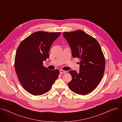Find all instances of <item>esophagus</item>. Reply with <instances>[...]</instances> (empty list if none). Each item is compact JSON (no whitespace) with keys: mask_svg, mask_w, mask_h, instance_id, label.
<instances>
[{"mask_svg":"<svg viewBox=\"0 0 122 122\" xmlns=\"http://www.w3.org/2000/svg\"><path fill=\"white\" fill-rule=\"evenodd\" d=\"M60 73L61 74H62V73H66V71L61 69V70H60Z\"/></svg>","mask_w":122,"mask_h":122,"instance_id":"esophagus-1","label":"esophagus"}]
</instances>
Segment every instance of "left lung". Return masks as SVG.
Returning <instances> with one entry per match:
<instances>
[{"instance_id":"left-lung-1","label":"left lung","mask_w":122,"mask_h":122,"mask_svg":"<svg viewBox=\"0 0 122 122\" xmlns=\"http://www.w3.org/2000/svg\"><path fill=\"white\" fill-rule=\"evenodd\" d=\"M74 58H79L80 70H70L72 80L69 89L76 94L85 95L94 90L103 76L105 61L98 42L84 31L78 30L64 32Z\"/></svg>"}]
</instances>
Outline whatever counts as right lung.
<instances>
[{
  "label": "right lung",
  "instance_id": "right-lung-1",
  "mask_svg": "<svg viewBox=\"0 0 122 122\" xmlns=\"http://www.w3.org/2000/svg\"><path fill=\"white\" fill-rule=\"evenodd\" d=\"M60 32H34L20 42L17 50L15 67L23 88L30 94L40 96L49 92L58 78V69L50 70L43 61L49 58L48 52Z\"/></svg>",
  "mask_w": 122,
  "mask_h": 122
}]
</instances>
